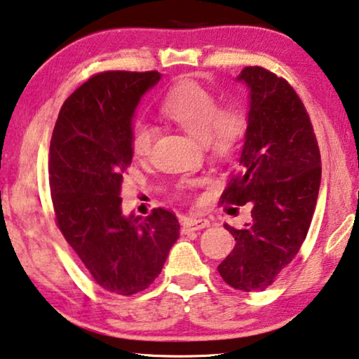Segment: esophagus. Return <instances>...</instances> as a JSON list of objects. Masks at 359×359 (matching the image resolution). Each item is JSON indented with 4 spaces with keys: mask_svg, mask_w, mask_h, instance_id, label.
Returning <instances> with one entry per match:
<instances>
[{
    "mask_svg": "<svg viewBox=\"0 0 359 359\" xmlns=\"http://www.w3.org/2000/svg\"><path fill=\"white\" fill-rule=\"evenodd\" d=\"M210 222L208 219H196V217H189L185 219L184 226L187 230H203L209 226Z\"/></svg>",
    "mask_w": 359,
    "mask_h": 359,
    "instance_id": "obj_1",
    "label": "esophagus"
}]
</instances>
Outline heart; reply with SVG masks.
Instances as JSON below:
<instances>
[{"instance_id": "obj_1", "label": "heart", "mask_w": 359, "mask_h": 359, "mask_svg": "<svg viewBox=\"0 0 359 359\" xmlns=\"http://www.w3.org/2000/svg\"><path fill=\"white\" fill-rule=\"evenodd\" d=\"M164 115L184 128L187 133L217 156H226L236 149L248 129V116L238 104L219 107L212 93L198 83L184 81L175 86L163 100ZM156 140V128L139 119L133 128V150L137 156L150 155Z\"/></svg>"}]
</instances>
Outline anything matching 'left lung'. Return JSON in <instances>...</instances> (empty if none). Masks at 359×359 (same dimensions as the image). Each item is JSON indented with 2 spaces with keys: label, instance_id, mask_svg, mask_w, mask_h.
Returning a JSON list of instances; mask_svg holds the SVG:
<instances>
[{
  "label": "left lung",
  "instance_id": "left-lung-1",
  "mask_svg": "<svg viewBox=\"0 0 359 359\" xmlns=\"http://www.w3.org/2000/svg\"><path fill=\"white\" fill-rule=\"evenodd\" d=\"M236 81L249 94L240 174L222 203L251 206V222L224 226L235 248L217 266L231 287L264 291L291 264L310 229L321 184V156L309 113L286 79L246 67ZM229 212H236L230 208Z\"/></svg>",
  "mask_w": 359,
  "mask_h": 359
}]
</instances>
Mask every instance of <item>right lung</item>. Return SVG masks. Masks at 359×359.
<instances>
[{
	"label": "right lung",
	"instance_id": "add662e5",
	"mask_svg": "<svg viewBox=\"0 0 359 359\" xmlns=\"http://www.w3.org/2000/svg\"><path fill=\"white\" fill-rule=\"evenodd\" d=\"M158 72H105L62 105L49 147V187L57 225L93 280L133 295L161 273L179 238V220L153 209L142 220L123 214V174L133 163V119Z\"/></svg>",
	"mask_w": 359,
	"mask_h": 359
}]
</instances>
